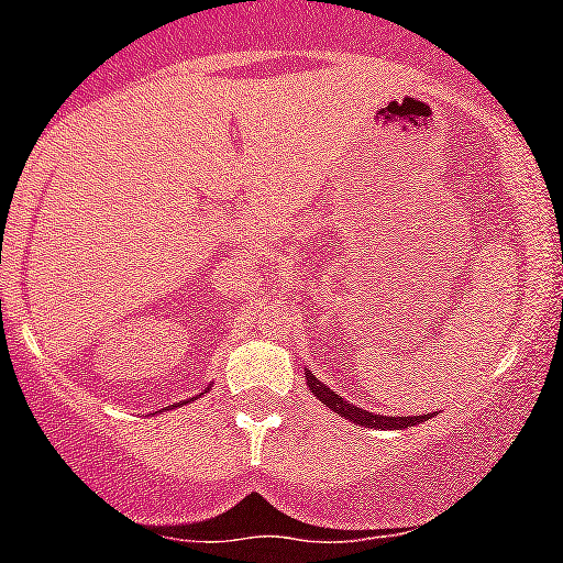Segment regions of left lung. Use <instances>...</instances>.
I'll list each match as a JSON object with an SVG mask.
<instances>
[{"label": "left lung", "instance_id": "1", "mask_svg": "<svg viewBox=\"0 0 563 563\" xmlns=\"http://www.w3.org/2000/svg\"><path fill=\"white\" fill-rule=\"evenodd\" d=\"M307 385L309 390L314 393L320 401L328 406L330 411H335V415L351 419V422L362 424V428H375V430H401V428H415L419 422H428L430 415H419V417H383V415H375V411H367V409H358V406L343 401L341 396H338L335 390H330L328 385L317 380L314 375L307 369ZM435 415V411H432Z\"/></svg>", "mask_w": 563, "mask_h": 563}]
</instances>
